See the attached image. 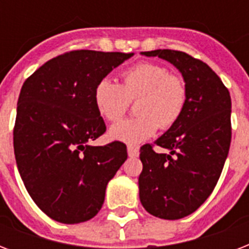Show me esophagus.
<instances>
[{"mask_svg":"<svg viewBox=\"0 0 249 249\" xmlns=\"http://www.w3.org/2000/svg\"><path fill=\"white\" fill-rule=\"evenodd\" d=\"M128 155L130 156V158H137V156L140 155V148L137 147V146H133V144H129Z\"/></svg>","mask_w":249,"mask_h":249,"instance_id":"1","label":"esophagus"}]
</instances>
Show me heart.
I'll return each mask as SVG.
<instances>
[{"mask_svg": "<svg viewBox=\"0 0 249 249\" xmlns=\"http://www.w3.org/2000/svg\"><path fill=\"white\" fill-rule=\"evenodd\" d=\"M121 84L103 77L94 89V105L102 117L117 121L138 99L137 117L126 119L109 129L113 140L137 144L156 133L158 128L173 126L183 113L187 102L185 80L170 73L163 64L142 62L121 72Z\"/></svg>", "mask_w": 249, "mask_h": 249, "instance_id": "b5f03b06", "label": "heart"}]
</instances>
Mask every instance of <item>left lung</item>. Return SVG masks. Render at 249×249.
I'll list each match as a JSON object with an SVG mask.
<instances>
[{
  "instance_id": "1",
  "label": "left lung",
  "mask_w": 249,
  "mask_h": 249,
  "mask_svg": "<svg viewBox=\"0 0 249 249\" xmlns=\"http://www.w3.org/2000/svg\"><path fill=\"white\" fill-rule=\"evenodd\" d=\"M176 66L187 88L179 120L155 141L170 150L156 154L152 144L141 147L143 169L138 178L140 199L152 216L178 220L195 212L216 187L231 142V98L208 64L177 50H152Z\"/></svg>"
}]
</instances>
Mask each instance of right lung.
Returning <instances> with one entry per match:
<instances>
[{
  "label": "right lung",
  "instance_id": "add662e5",
  "mask_svg": "<svg viewBox=\"0 0 249 249\" xmlns=\"http://www.w3.org/2000/svg\"><path fill=\"white\" fill-rule=\"evenodd\" d=\"M132 55L72 50L42 64L21 86L15 160L33 201L53 220L79 224L93 218L106 186L128 158L123 142H89L106 132L94 105L95 85Z\"/></svg>",
  "mask_w": 249,
  "mask_h": 249
}]
</instances>
